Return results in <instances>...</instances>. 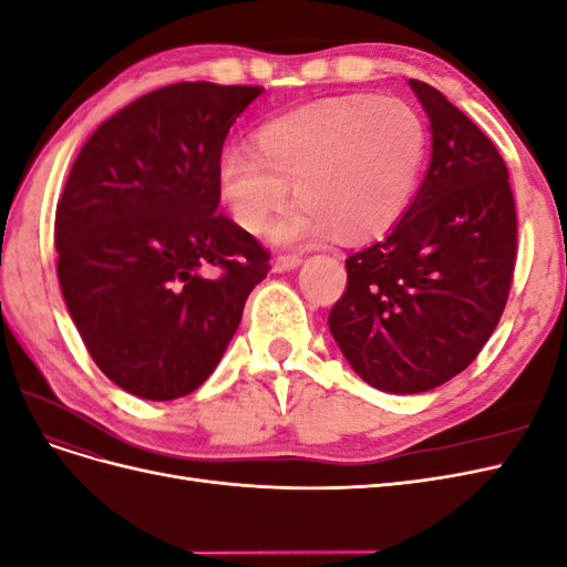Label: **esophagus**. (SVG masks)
I'll return each instance as SVG.
<instances>
[{
	"label": "esophagus",
	"mask_w": 567,
	"mask_h": 567,
	"mask_svg": "<svg viewBox=\"0 0 567 567\" xmlns=\"http://www.w3.org/2000/svg\"><path fill=\"white\" fill-rule=\"evenodd\" d=\"M300 265H302L300 257H296V255H281V257H277V260H274V265H271V271H274V274L293 271V269H298Z\"/></svg>",
	"instance_id": "obj_1"
}]
</instances>
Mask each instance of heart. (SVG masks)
I'll return each mask as SVG.
<instances>
[{
    "label": "heart",
    "mask_w": 567,
    "mask_h": 567,
    "mask_svg": "<svg viewBox=\"0 0 567 567\" xmlns=\"http://www.w3.org/2000/svg\"><path fill=\"white\" fill-rule=\"evenodd\" d=\"M252 151H227L215 173L238 227L260 231L290 184L298 200L269 227L271 244L310 246L336 234L357 246L392 229L414 200L427 130L400 99L336 96L267 120Z\"/></svg>",
    "instance_id": "heart-1"
}]
</instances>
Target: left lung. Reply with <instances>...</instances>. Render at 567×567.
I'll use <instances>...</instances> for the list:
<instances>
[{
    "label": "left lung",
    "mask_w": 567,
    "mask_h": 567,
    "mask_svg": "<svg viewBox=\"0 0 567 567\" xmlns=\"http://www.w3.org/2000/svg\"><path fill=\"white\" fill-rule=\"evenodd\" d=\"M431 120V163L383 241L346 260L329 329L359 379L416 394L485 348L516 265V203L499 151L442 92L409 80Z\"/></svg>",
    "instance_id": "8db88e82"
}]
</instances>
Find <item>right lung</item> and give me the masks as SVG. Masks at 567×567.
I'll return each mask as SVG.
<instances>
[{"instance_id": "right-lung-1", "label": "right lung", "mask_w": 567, "mask_h": 567, "mask_svg": "<svg viewBox=\"0 0 567 567\" xmlns=\"http://www.w3.org/2000/svg\"><path fill=\"white\" fill-rule=\"evenodd\" d=\"M262 87L177 82L132 101L82 146L56 205L59 284L96 367L167 402L227 352L269 252L219 215L221 146ZM219 266L217 278L202 271Z\"/></svg>"}]
</instances>
